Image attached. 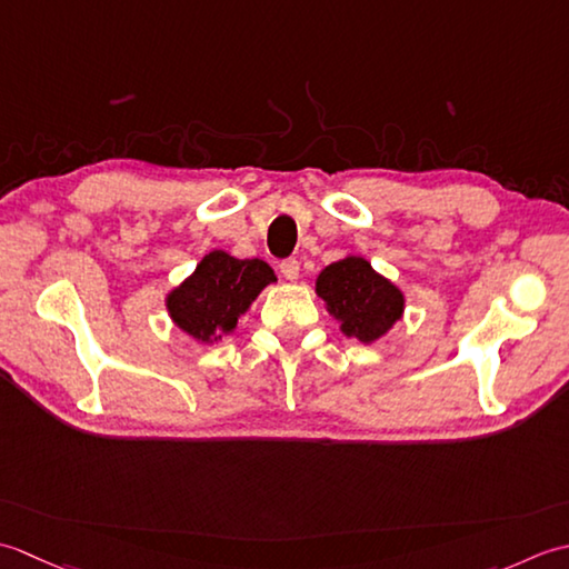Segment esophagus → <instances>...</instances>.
I'll return each mask as SVG.
<instances>
[{"label": "esophagus", "instance_id": "34e87169", "mask_svg": "<svg viewBox=\"0 0 569 569\" xmlns=\"http://www.w3.org/2000/svg\"><path fill=\"white\" fill-rule=\"evenodd\" d=\"M280 272H282V277H284V280H289V282H295V280H297V277H299V262H297V260H292V258H289V260H284V262L280 264Z\"/></svg>", "mask_w": 569, "mask_h": 569}]
</instances>
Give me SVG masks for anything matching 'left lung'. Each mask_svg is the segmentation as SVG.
I'll list each match as a JSON object with an SVG mask.
<instances>
[{"instance_id": "left-lung-1", "label": "left lung", "mask_w": 569, "mask_h": 569, "mask_svg": "<svg viewBox=\"0 0 569 569\" xmlns=\"http://www.w3.org/2000/svg\"><path fill=\"white\" fill-rule=\"evenodd\" d=\"M315 289L346 339L376 343L402 319V289L376 272L361 254H346L327 264Z\"/></svg>"}]
</instances>
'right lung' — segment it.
Returning a JSON list of instances; mask_svg holds the SVG:
<instances>
[{"label": "right lung", "instance_id": "obj_1", "mask_svg": "<svg viewBox=\"0 0 569 569\" xmlns=\"http://www.w3.org/2000/svg\"><path fill=\"white\" fill-rule=\"evenodd\" d=\"M272 282L274 270L264 260H238L226 250H211L167 295L169 319L193 341L213 346L238 329V319Z\"/></svg>", "mask_w": 569, "mask_h": 569}]
</instances>
